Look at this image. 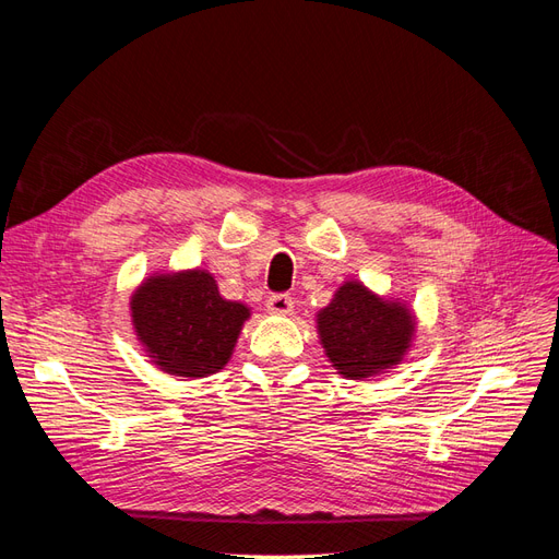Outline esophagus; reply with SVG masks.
I'll return each instance as SVG.
<instances>
[{"mask_svg": "<svg viewBox=\"0 0 559 559\" xmlns=\"http://www.w3.org/2000/svg\"><path fill=\"white\" fill-rule=\"evenodd\" d=\"M265 306L275 314H289L294 310V298L289 294H273L267 298Z\"/></svg>", "mask_w": 559, "mask_h": 559, "instance_id": "34e87169", "label": "esophagus"}]
</instances>
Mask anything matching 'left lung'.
<instances>
[{"label": "left lung", "mask_w": 559, "mask_h": 559, "mask_svg": "<svg viewBox=\"0 0 559 559\" xmlns=\"http://www.w3.org/2000/svg\"><path fill=\"white\" fill-rule=\"evenodd\" d=\"M317 324L331 364L354 380L399 364L413 335L405 308L376 298L359 282L341 286Z\"/></svg>", "instance_id": "8db88e82"}]
</instances>
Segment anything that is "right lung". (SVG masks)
I'll return each instance as SVG.
<instances>
[{
  "label": "right lung",
  "mask_w": 559,
  "mask_h": 559,
  "mask_svg": "<svg viewBox=\"0 0 559 559\" xmlns=\"http://www.w3.org/2000/svg\"><path fill=\"white\" fill-rule=\"evenodd\" d=\"M249 310L218 296L205 270L154 277L132 296V321L156 364L173 376L202 378L222 368Z\"/></svg>",
  "instance_id": "add662e5"
}]
</instances>
